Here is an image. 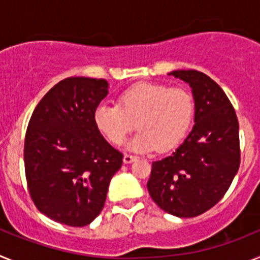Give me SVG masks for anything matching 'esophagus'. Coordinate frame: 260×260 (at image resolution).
I'll return each mask as SVG.
<instances>
[{
	"label": "esophagus",
	"instance_id": "esophagus-1",
	"mask_svg": "<svg viewBox=\"0 0 260 260\" xmlns=\"http://www.w3.org/2000/svg\"><path fill=\"white\" fill-rule=\"evenodd\" d=\"M135 160H137V157H135V156H132V155L123 156V162H125V164H130V162L135 161Z\"/></svg>",
	"mask_w": 260,
	"mask_h": 260
}]
</instances>
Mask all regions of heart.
<instances>
[{"instance_id": "1", "label": "heart", "mask_w": 260, "mask_h": 260, "mask_svg": "<svg viewBox=\"0 0 260 260\" xmlns=\"http://www.w3.org/2000/svg\"><path fill=\"white\" fill-rule=\"evenodd\" d=\"M194 99L183 88L144 82L125 89L118 105L99 104L93 122L112 144H121L135 126L139 132L127 142L133 152L168 151L180 143L194 118Z\"/></svg>"}]
</instances>
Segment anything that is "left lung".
<instances>
[{
	"label": "left lung",
	"mask_w": 260,
	"mask_h": 260,
	"mask_svg": "<svg viewBox=\"0 0 260 260\" xmlns=\"http://www.w3.org/2000/svg\"><path fill=\"white\" fill-rule=\"evenodd\" d=\"M168 75L191 88L192 130L176 152L152 162L147 189L158 207L177 217H194L213 207L240 168L238 119L221 87L197 70Z\"/></svg>",
	"instance_id": "left-lung-1"
}]
</instances>
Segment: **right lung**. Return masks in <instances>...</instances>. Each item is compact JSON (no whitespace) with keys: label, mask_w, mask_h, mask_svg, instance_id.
<instances>
[{"label":"right lung","mask_w":260,"mask_h":260,"mask_svg":"<svg viewBox=\"0 0 260 260\" xmlns=\"http://www.w3.org/2000/svg\"><path fill=\"white\" fill-rule=\"evenodd\" d=\"M105 79L66 78L36 105L24 139L29 195L41 213L84 226L102 212L122 153L104 139L93 110L108 95Z\"/></svg>","instance_id":"obj_1"}]
</instances>
